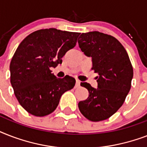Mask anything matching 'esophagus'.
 Here are the masks:
<instances>
[{
	"label": "esophagus",
	"mask_w": 147,
	"mask_h": 147,
	"mask_svg": "<svg viewBox=\"0 0 147 147\" xmlns=\"http://www.w3.org/2000/svg\"><path fill=\"white\" fill-rule=\"evenodd\" d=\"M80 83L81 82L78 79H76V87L78 88L79 87V85H80Z\"/></svg>",
	"instance_id": "esophagus-1"
}]
</instances>
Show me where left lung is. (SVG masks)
I'll use <instances>...</instances> for the list:
<instances>
[{"instance_id":"obj_1","label":"left lung","mask_w":147,"mask_h":147,"mask_svg":"<svg viewBox=\"0 0 147 147\" xmlns=\"http://www.w3.org/2000/svg\"><path fill=\"white\" fill-rule=\"evenodd\" d=\"M78 42L84 54L92 57V69L98 74V88L81 82L89 94L78 103V108L89 121H104L124 102L131 88L133 66L124 47L112 36L92 31L81 34Z\"/></svg>"}]
</instances>
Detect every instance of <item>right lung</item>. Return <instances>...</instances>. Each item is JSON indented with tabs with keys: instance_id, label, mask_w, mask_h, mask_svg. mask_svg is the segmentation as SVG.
<instances>
[{
	"instance_id": "obj_1",
	"label": "right lung",
	"mask_w": 147,
	"mask_h": 147,
	"mask_svg": "<svg viewBox=\"0 0 147 147\" xmlns=\"http://www.w3.org/2000/svg\"><path fill=\"white\" fill-rule=\"evenodd\" d=\"M79 35L55 28L42 29L20 43L10 64V83L20 105L28 113L36 117L53 113L62 94L74 88L73 77L58 78L50 68L62 64V58L76 47Z\"/></svg>"
}]
</instances>
